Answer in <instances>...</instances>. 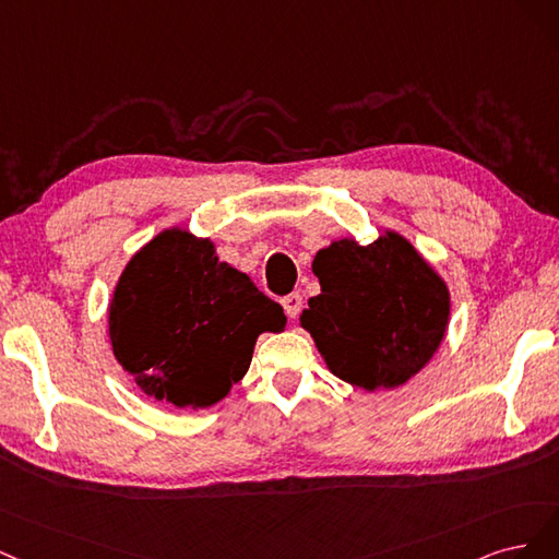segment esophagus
Returning <instances> with one entry per match:
<instances>
[{"label": "esophagus", "mask_w": 559, "mask_h": 559, "mask_svg": "<svg viewBox=\"0 0 559 559\" xmlns=\"http://www.w3.org/2000/svg\"><path fill=\"white\" fill-rule=\"evenodd\" d=\"M281 304H283V309H285V316L290 318V320H295V318L299 316V311H301L304 299H301V295H299V293H293V295L283 297V299H281Z\"/></svg>", "instance_id": "34e87169"}]
</instances>
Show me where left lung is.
<instances>
[{"instance_id": "8db88e82", "label": "left lung", "mask_w": 559, "mask_h": 559, "mask_svg": "<svg viewBox=\"0 0 559 559\" xmlns=\"http://www.w3.org/2000/svg\"><path fill=\"white\" fill-rule=\"evenodd\" d=\"M313 274L320 295L299 320L341 381L369 392L400 388L435 357L450 295L402 234L385 231L369 246L332 241L318 250Z\"/></svg>"}]
</instances>
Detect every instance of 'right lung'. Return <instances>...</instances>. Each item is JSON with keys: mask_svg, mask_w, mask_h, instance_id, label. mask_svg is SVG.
I'll return each mask as SVG.
<instances>
[{"mask_svg": "<svg viewBox=\"0 0 559 559\" xmlns=\"http://www.w3.org/2000/svg\"><path fill=\"white\" fill-rule=\"evenodd\" d=\"M281 304L215 255L211 239L165 229L124 266L109 304L114 355L146 397L206 408L246 376Z\"/></svg>", "mask_w": 559, "mask_h": 559, "instance_id": "obj_1", "label": "right lung"}]
</instances>
